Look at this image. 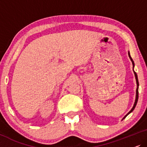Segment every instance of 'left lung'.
<instances>
[{
  "mask_svg": "<svg viewBox=\"0 0 147 147\" xmlns=\"http://www.w3.org/2000/svg\"><path fill=\"white\" fill-rule=\"evenodd\" d=\"M129 58H130V59H131V61H132V63H133V68H134V67H135V63H134V61H133V59H132V58H131V55H130V53H129ZM133 71H134V74H135V76L136 81V84H137V88H136V99H135V104H134V106H133V108H132L131 110L125 116V117H124V118H123V119H125L126 117H127V115H129L130 114V113L133 112V110H134V109H135V107H136V103H137V101H138V86H139V84H138V80L137 74H136V73H135V71H134V70H133Z\"/></svg>",
  "mask_w": 147,
  "mask_h": 147,
  "instance_id": "1",
  "label": "left lung"
}]
</instances>
